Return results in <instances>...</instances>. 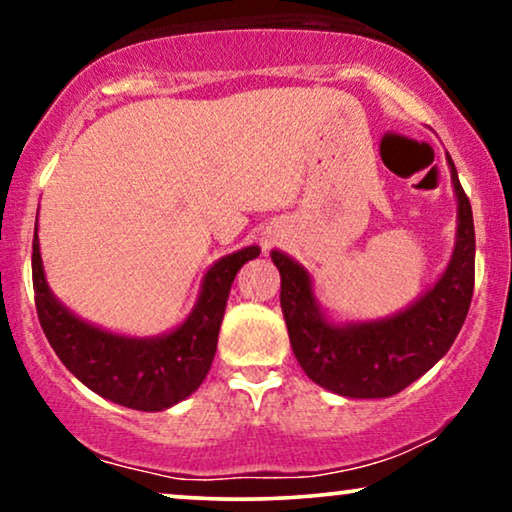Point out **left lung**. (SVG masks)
I'll return each mask as SVG.
<instances>
[{
    "instance_id": "8db88e82",
    "label": "left lung",
    "mask_w": 512,
    "mask_h": 512,
    "mask_svg": "<svg viewBox=\"0 0 512 512\" xmlns=\"http://www.w3.org/2000/svg\"><path fill=\"white\" fill-rule=\"evenodd\" d=\"M457 195V235L438 282L405 310L373 321H333L314 296L312 277L296 258L272 249L282 277V312L293 354L319 387L347 398H387L403 391L447 354L464 326L473 298V212L450 153Z\"/></svg>"
}]
</instances>
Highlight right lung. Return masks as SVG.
I'll use <instances>...</instances> for the list:
<instances>
[{
  "label": "right lung",
  "instance_id": "right-lung-1",
  "mask_svg": "<svg viewBox=\"0 0 512 512\" xmlns=\"http://www.w3.org/2000/svg\"><path fill=\"white\" fill-rule=\"evenodd\" d=\"M258 254L261 247L254 244L219 258L205 272L200 296L177 328L135 338L88 324L53 296L34 226L32 282L39 324L58 359L90 391L132 410H167L191 396L207 377L230 286L242 265Z\"/></svg>",
  "mask_w": 512,
  "mask_h": 512
}]
</instances>
